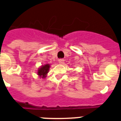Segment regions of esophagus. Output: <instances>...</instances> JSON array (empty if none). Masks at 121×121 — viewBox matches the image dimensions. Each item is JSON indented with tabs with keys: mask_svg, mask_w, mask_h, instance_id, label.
<instances>
[{
	"mask_svg": "<svg viewBox=\"0 0 121 121\" xmlns=\"http://www.w3.org/2000/svg\"><path fill=\"white\" fill-rule=\"evenodd\" d=\"M59 63L60 64H63L64 63V59H59Z\"/></svg>",
	"mask_w": 121,
	"mask_h": 121,
	"instance_id": "34e87169",
	"label": "esophagus"
}]
</instances>
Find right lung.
<instances>
[{"label":"right lung","mask_w":121,"mask_h":121,"mask_svg":"<svg viewBox=\"0 0 121 121\" xmlns=\"http://www.w3.org/2000/svg\"><path fill=\"white\" fill-rule=\"evenodd\" d=\"M49 69H50V64H49L42 65L37 70V75H39L40 78H45L47 76L48 73L49 72Z\"/></svg>","instance_id":"add662e5"}]
</instances>
